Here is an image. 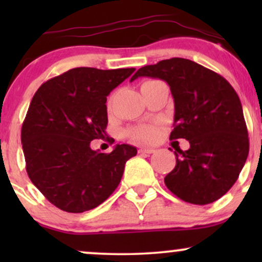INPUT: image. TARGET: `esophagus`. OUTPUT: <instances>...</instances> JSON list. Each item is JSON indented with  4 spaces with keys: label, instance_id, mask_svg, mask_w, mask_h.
I'll return each mask as SVG.
<instances>
[{
    "label": "esophagus",
    "instance_id": "obj_1",
    "mask_svg": "<svg viewBox=\"0 0 262 262\" xmlns=\"http://www.w3.org/2000/svg\"><path fill=\"white\" fill-rule=\"evenodd\" d=\"M155 150L152 148H140L139 149V152L140 154H152Z\"/></svg>",
    "mask_w": 262,
    "mask_h": 262
}]
</instances>
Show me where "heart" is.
Returning <instances> with one entry per match:
<instances>
[{"label":"heart","instance_id":"heart-1","mask_svg":"<svg viewBox=\"0 0 262 262\" xmlns=\"http://www.w3.org/2000/svg\"><path fill=\"white\" fill-rule=\"evenodd\" d=\"M158 135V129H156L154 125H138V127L132 128L128 132V137L130 138L132 140L135 141V143L144 144V143H150Z\"/></svg>","mask_w":262,"mask_h":262}]
</instances>
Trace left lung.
I'll return each mask as SVG.
<instances>
[{"instance_id":"left-lung-1","label":"left lung","mask_w":262,"mask_h":262,"mask_svg":"<svg viewBox=\"0 0 262 262\" xmlns=\"http://www.w3.org/2000/svg\"><path fill=\"white\" fill-rule=\"evenodd\" d=\"M140 76L169 83L175 117L170 139L189 141L176 149V165L165 176L166 187L192 204H209L236 182L249 154L248 128L242 102L223 76L183 58L161 60L140 68Z\"/></svg>"}]
</instances>
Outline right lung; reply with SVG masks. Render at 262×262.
Segmentation results:
<instances>
[{
    "instance_id": "obj_1",
    "label": "right lung",
    "mask_w": 262,
    "mask_h": 262,
    "mask_svg": "<svg viewBox=\"0 0 262 262\" xmlns=\"http://www.w3.org/2000/svg\"><path fill=\"white\" fill-rule=\"evenodd\" d=\"M135 71L75 68L48 80L33 96L22 124L26 170L50 203L82 213L118 187L125 162L137 155L128 144L112 152L91 149L106 135L107 96Z\"/></svg>"
}]
</instances>
